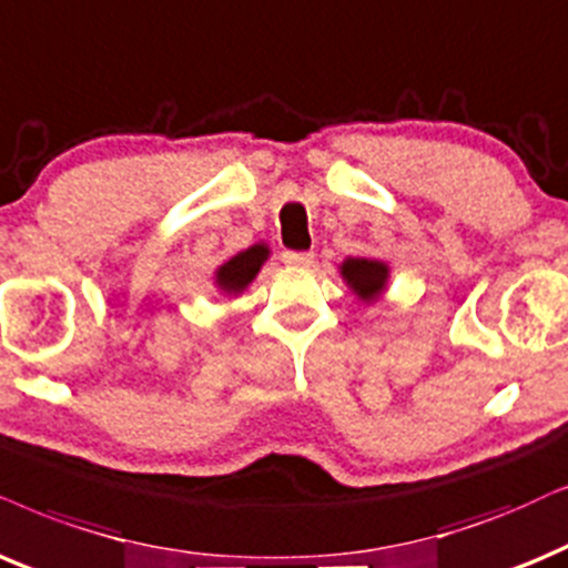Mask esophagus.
I'll list each match as a JSON object with an SVG mask.
<instances>
[{
    "instance_id": "obj_1",
    "label": "esophagus",
    "mask_w": 568,
    "mask_h": 568,
    "mask_svg": "<svg viewBox=\"0 0 568 568\" xmlns=\"http://www.w3.org/2000/svg\"><path fill=\"white\" fill-rule=\"evenodd\" d=\"M283 262L291 264V267H312L314 254L312 251H285Z\"/></svg>"
}]
</instances>
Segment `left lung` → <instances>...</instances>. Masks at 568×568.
Masks as SVG:
<instances>
[{
	"mask_svg": "<svg viewBox=\"0 0 568 568\" xmlns=\"http://www.w3.org/2000/svg\"><path fill=\"white\" fill-rule=\"evenodd\" d=\"M341 275L346 280V285L356 293L364 304H372L383 296L387 277H390V270H387L385 262L379 260H364V256H348L346 262L341 264Z\"/></svg>",
	"mask_w": 568,
	"mask_h": 568,
	"instance_id": "left-lung-1",
	"label": "left lung"
}]
</instances>
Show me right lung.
<instances>
[{"instance_id":"1","label":"right lung","mask_w":568,"mask_h":568,"mask_svg":"<svg viewBox=\"0 0 568 568\" xmlns=\"http://www.w3.org/2000/svg\"><path fill=\"white\" fill-rule=\"evenodd\" d=\"M270 248L267 243H254L246 251H239V254L231 256L225 264H220L217 272H214V285L227 296H239V293L246 291V285L260 275L262 264L267 262Z\"/></svg>"}]
</instances>
